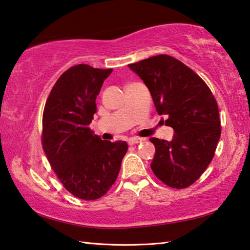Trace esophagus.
Returning a JSON list of instances; mask_svg holds the SVG:
<instances>
[{
  "instance_id": "1",
  "label": "esophagus",
  "mask_w": 250,
  "mask_h": 250,
  "mask_svg": "<svg viewBox=\"0 0 250 250\" xmlns=\"http://www.w3.org/2000/svg\"><path fill=\"white\" fill-rule=\"evenodd\" d=\"M142 139H140V138H131V139H129V141H128V143H129V145H134V144H138V143H141L142 142Z\"/></svg>"
}]
</instances>
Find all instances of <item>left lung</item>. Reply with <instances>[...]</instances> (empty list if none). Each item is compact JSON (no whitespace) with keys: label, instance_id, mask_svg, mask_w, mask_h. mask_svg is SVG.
<instances>
[{"label":"left lung","instance_id":"left-lung-1","mask_svg":"<svg viewBox=\"0 0 250 250\" xmlns=\"http://www.w3.org/2000/svg\"><path fill=\"white\" fill-rule=\"evenodd\" d=\"M152 95L158 115L175 131L170 141L151 138L154 174L171 188L184 189L200 178L214 156L221 137L216 99L196 72L167 54L131 63Z\"/></svg>","mask_w":250,"mask_h":250}]
</instances>
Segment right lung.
I'll return each instance as SVG.
<instances>
[{
  "label": "right lung",
  "instance_id": "add662e5",
  "mask_svg": "<svg viewBox=\"0 0 250 250\" xmlns=\"http://www.w3.org/2000/svg\"><path fill=\"white\" fill-rule=\"evenodd\" d=\"M112 69L78 64L66 70L49 94L42 143L50 166L67 191L82 200L108 192L128 151L125 141H103L89 129L96 98Z\"/></svg>",
  "mask_w": 250,
  "mask_h": 250
}]
</instances>
